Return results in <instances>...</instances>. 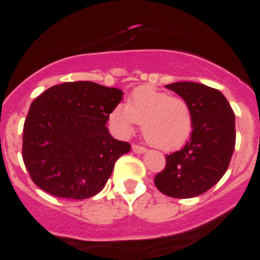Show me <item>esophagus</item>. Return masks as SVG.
Listing matches in <instances>:
<instances>
[{"instance_id": "esophagus-1", "label": "esophagus", "mask_w": 260, "mask_h": 260, "mask_svg": "<svg viewBox=\"0 0 260 260\" xmlns=\"http://www.w3.org/2000/svg\"><path fill=\"white\" fill-rule=\"evenodd\" d=\"M131 148H133L134 153H138V154L145 153L146 151L145 146H141V145H139V144H133V146H131Z\"/></svg>"}]
</instances>
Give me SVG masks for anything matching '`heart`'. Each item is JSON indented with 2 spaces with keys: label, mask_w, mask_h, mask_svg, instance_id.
<instances>
[{
  "label": "heart",
  "mask_w": 260,
  "mask_h": 260,
  "mask_svg": "<svg viewBox=\"0 0 260 260\" xmlns=\"http://www.w3.org/2000/svg\"><path fill=\"white\" fill-rule=\"evenodd\" d=\"M110 121L120 134H129L134 125L141 124L146 143L164 151L183 146L193 126L186 100L150 86L136 88L125 106L120 105L111 112Z\"/></svg>",
  "instance_id": "obj_1"
}]
</instances>
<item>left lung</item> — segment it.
I'll return each mask as SVG.
<instances>
[{"label":"left lung","instance_id":"8db88e82","mask_svg":"<svg viewBox=\"0 0 260 260\" xmlns=\"http://www.w3.org/2000/svg\"><path fill=\"white\" fill-rule=\"evenodd\" d=\"M166 87L186 100L193 126L183 148L166 156L154 184L166 196L191 199L212 188L228 171L235 148V115L216 88L194 82Z\"/></svg>","mask_w":260,"mask_h":260}]
</instances>
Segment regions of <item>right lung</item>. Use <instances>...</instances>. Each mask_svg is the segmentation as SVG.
<instances>
[{
    "instance_id": "obj_1",
    "label": "right lung",
    "mask_w": 260,
    "mask_h": 260,
    "mask_svg": "<svg viewBox=\"0 0 260 260\" xmlns=\"http://www.w3.org/2000/svg\"><path fill=\"white\" fill-rule=\"evenodd\" d=\"M122 94L94 82H66L31 102L22 130V159L39 188L72 200L89 199L104 188L115 161L131 149L106 127Z\"/></svg>"
}]
</instances>
